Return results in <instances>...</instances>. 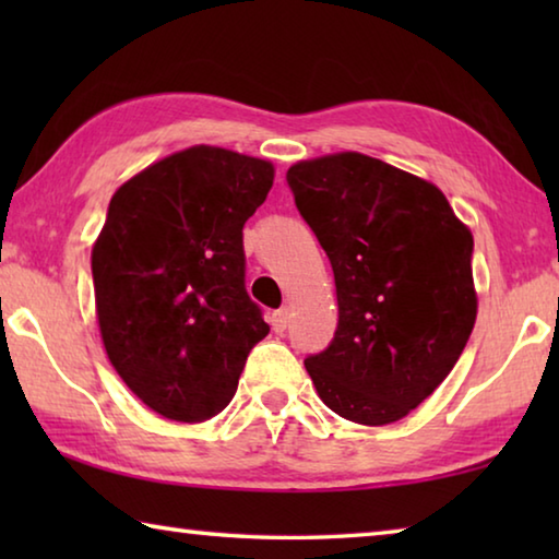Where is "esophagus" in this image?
<instances>
[{
	"mask_svg": "<svg viewBox=\"0 0 559 559\" xmlns=\"http://www.w3.org/2000/svg\"><path fill=\"white\" fill-rule=\"evenodd\" d=\"M288 323H290V316H288L286 308L276 310V313L271 316V325H273V330H276V333H283V330L288 328Z\"/></svg>",
	"mask_w": 559,
	"mask_h": 559,
	"instance_id": "34e87169",
	"label": "esophagus"
}]
</instances>
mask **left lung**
<instances>
[{
  "instance_id": "obj_1",
  "label": "left lung",
  "mask_w": 559,
  "mask_h": 559,
  "mask_svg": "<svg viewBox=\"0 0 559 559\" xmlns=\"http://www.w3.org/2000/svg\"><path fill=\"white\" fill-rule=\"evenodd\" d=\"M286 177L335 276V337L306 359L316 392L362 427L400 421L468 343L473 234L437 185L370 155L300 159Z\"/></svg>"
}]
</instances>
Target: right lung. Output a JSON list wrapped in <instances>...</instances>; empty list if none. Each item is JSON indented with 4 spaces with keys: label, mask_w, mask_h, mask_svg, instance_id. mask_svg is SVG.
<instances>
[{
    "label": "right lung",
    "mask_w": 559,
    "mask_h": 559,
    "mask_svg": "<svg viewBox=\"0 0 559 559\" xmlns=\"http://www.w3.org/2000/svg\"><path fill=\"white\" fill-rule=\"evenodd\" d=\"M273 175L269 159L194 145L112 194L91 251L103 347L130 392L165 419L219 414L269 335L243 286L241 229Z\"/></svg>",
    "instance_id": "add662e5"
}]
</instances>
